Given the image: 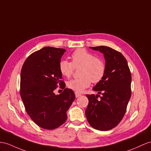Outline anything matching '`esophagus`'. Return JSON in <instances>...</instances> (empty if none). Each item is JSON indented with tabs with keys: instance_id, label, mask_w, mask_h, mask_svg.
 <instances>
[{
	"instance_id": "34e87169",
	"label": "esophagus",
	"mask_w": 151,
	"mask_h": 151,
	"mask_svg": "<svg viewBox=\"0 0 151 151\" xmlns=\"http://www.w3.org/2000/svg\"><path fill=\"white\" fill-rule=\"evenodd\" d=\"M75 95H76V97L78 98V97H80L81 95V94L79 93H78V92H76V93H75Z\"/></svg>"
}]
</instances>
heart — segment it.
Returning <instances> with one entry per match:
<instances>
[{
	"label": "heart",
	"mask_w": 151,
	"mask_h": 151,
	"mask_svg": "<svg viewBox=\"0 0 151 151\" xmlns=\"http://www.w3.org/2000/svg\"><path fill=\"white\" fill-rule=\"evenodd\" d=\"M71 59L72 62L62 60L59 63L61 74L65 78L71 76L74 68H81V78L70 80L67 83V86L70 90L76 92H82L90 86L91 82L97 83L104 78L106 72L104 62L86 50H76L72 54Z\"/></svg>",
	"instance_id": "heart-1"
}]
</instances>
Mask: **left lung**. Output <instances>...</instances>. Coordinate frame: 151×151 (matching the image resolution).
Returning a JSON list of instances; mask_svg holds the SVG:
<instances>
[{"mask_svg":"<svg viewBox=\"0 0 151 151\" xmlns=\"http://www.w3.org/2000/svg\"><path fill=\"white\" fill-rule=\"evenodd\" d=\"M104 54L106 72L93 90L102 93L86 95L89 101L85 114L95 129L109 131L118 125L125 115L131 98V74L126 59L120 52L106 46L90 47Z\"/></svg>","mask_w":151,"mask_h":151,"instance_id":"1","label":"left lung"}]
</instances>
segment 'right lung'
<instances>
[{
  "label": "right lung",
  "mask_w": 151,
  "mask_h": 151,
  "mask_svg": "<svg viewBox=\"0 0 151 151\" xmlns=\"http://www.w3.org/2000/svg\"><path fill=\"white\" fill-rule=\"evenodd\" d=\"M65 51L44 47L31 54L22 68L20 96L25 110L33 122L45 129H54L65 122L67 110L76 98L69 88L59 95L53 93L58 85L65 88L59 70Z\"/></svg>",
  "instance_id": "add662e5"
}]
</instances>
